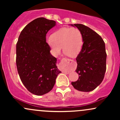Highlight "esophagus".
I'll use <instances>...</instances> for the list:
<instances>
[{
    "label": "esophagus",
    "mask_w": 120,
    "mask_h": 120,
    "mask_svg": "<svg viewBox=\"0 0 120 120\" xmlns=\"http://www.w3.org/2000/svg\"><path fill=\"white\" fill-rule=\"evenodd\" d=\"M62 61H64V62H66V63H69V62L70 61H71V59H67V58H63V59L61 60ZM66 73H67V71H66ZM68 73H69V72H68Z\"/></svg>",
    "instance_id": "1"
}]
</instances>
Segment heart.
<instances>
[{
	"mask_svg": "<svg viewBox=\"0 0 120 120\" xmlns=\"http://www.w3.org/2000/svg\"><path fill=\"white\" fill-rule=\"evenodd\" d=\"M48 45L55 55L63 52L70 57L77 56L83 45V36L76 27H64L59 29L47 39Z\"/></svg>",
	"mask_w": 120,
	"mask_h": 120,
	"instance_id": "obj_1",
	"label": "heart"
}]
</instances>
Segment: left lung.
I'll return each mask as SVG.
<instances>
[{
    "instance_id": "obj_1",
    "label": "left lung",
    "mask_w": 120,
    "mask_h": 120,
    "mask_svg": "<svg viewBox=\"0 0 120 120\" xmlns=\"http://www.w3.org/2000/svg\"><path fill=\"white\" fill-rule=\"evenodd\" d=\"M71 25L81 31L83 42L82 49L76 57L77 67L75 71L79 78L71 83L76 90L89 92L95 89L104 79L107 59L105 43L90 27L79 24Z\"/></svg>"
}]
</instances>
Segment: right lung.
I'll return each mask as SVG.
<instances>
[{
  "label": "right lung",
  "instance_id": "add662e5",
  "mask_svg": "<svg viewBox=\"0 0 120 120\" xmlns=\"http://www.w3.org/2000/svg\"><path fill=\"white\" fill-rule=\"evenodd\" d=\"M55 25L53 20L35 19L22 30L16 45L18 73L27 90L36 95L50 91L61 73L46 42V34Z\"/></svg>",
  "mask_w": 120,
  "mask_h": 120
}]
</instances>
